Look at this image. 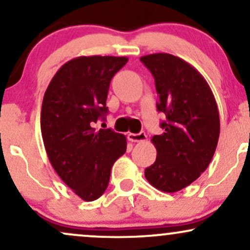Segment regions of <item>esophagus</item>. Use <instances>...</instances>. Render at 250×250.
Segmentation results:
<instances>
[{"label":"esophagus","mask_w":250,"mask_h":250,"mask_svg":"<svg viewBox=\"0 0 250 250\" xmlns=\"http://www.w3.org/2000/svg\"><path fill=\"white\" fill-rule=\"evenodd\" d=\"M128 140L131 142H143L147 140V135H146L145 131H141L139 134H128Z\"/></svg>","instance_id":"obj_1"}]
</instances>
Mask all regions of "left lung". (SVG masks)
Wrapping results in <instances>:
<instances>
[{
	"mask_svg": "<svg viewBox=\"0 0 250 250\" xmlns=\"http://www.w3.org/2000/svg\"><path fill=\"white\" fill-rule=\"evenodd\" d=\"M140 60L153 74L157 110L166 115L163 134L151 139L157 156L145 176L159 190L175 193L199 179L213 159L220 136L217 104L207 81L185 60L165 53Z\"/></svg>",
	"mask_w": 250,
	"mask_h": 250,
	"instance_id": "obj_1",
	"label": "left lung"
}]
</instances>
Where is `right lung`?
<instances>
[{
    "label": "right lung",
    "instance_id": "obj_1",
    "mask_svg": "<svg viewBox=\"0 0 250 250\" xmlns=\"http://www.w3.org/2000/svg\"><path fill=\"white\" fill-rule=\"evenodd\" d=\"M127 57L80 56L62 65L44 93L41 133L55 171L77 196L99 199L108 187L114 162L127 140L111 129L94 128L104 120L109 85Z\"/></svg>",
    "mask_w": 250,
    "mask_h": 250
}]
</instances>
